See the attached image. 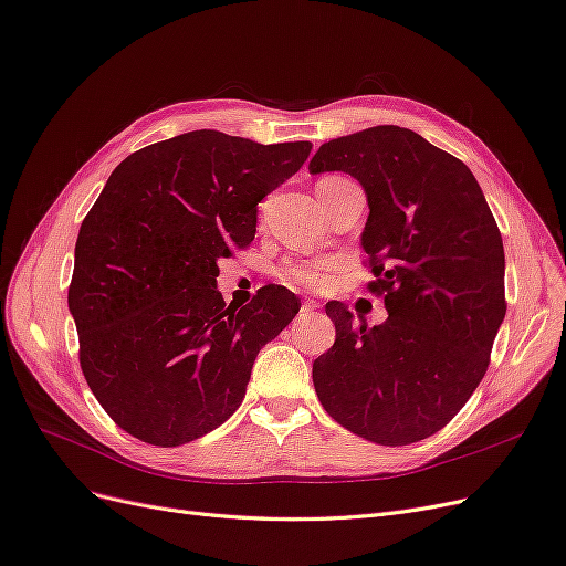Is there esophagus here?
I'll return each mask as SVG.
<instances>
[{
	"instance_id": "esophagus-1",
	"label": "esophagus",
	"mask_w": 566,
	"mask_h": 566,
	"mask_svg": "<svg viewBox=\"0 0 566 566\" xmlns=\"http://www.w3.org/2000/svg\"><path fill=\"white\" fill-rule=\"evenodd\" d=\"M316 310H318V304H316L314 300H306V302L302 304L300 312H302V316H310V314H314Z\"/></svg>"
}]
</instances>
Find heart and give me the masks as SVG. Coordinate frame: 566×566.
<instances>
[{"label":"heart","mask_w":566,"mask_h":566,"mask_svg":"<svg viewBox=\"0 0 566 566\" xmlns=\"http://www.w3.org/2000/svg\"><path fill=\"white\" fill-rule=\"evenodd\" d=\"M337 266L339 264L328 256H287L279 266V279L290 285L312 290V293H321V290L331 287Z\"/></svg>","instance_id":"heart-1"}]
</instances>
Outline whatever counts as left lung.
<instances>
[{"label":"left lung","instance_id":"left-lung-1","mask_svg":"<svg viewBox=\"0 0 566 566\" xmlns=\"http://www.w3.org/2000/svg\"><path fill=\"white\" fill-rule=\"evenodd\" d=\"M335 169L366 188L368 290L389 316L368 328L325 304L335 345L314 361V387L345 430L408 447L447 427L484 378L507 310L503 238L468 165L406 127L323 144L310 172Z\"/></svg>","mask_w":566,"mask_h":566}]
</instances>
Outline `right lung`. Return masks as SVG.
Here are the masks:
<instances>
[{
  "label": "right lung",
  "instance_id": "add662e5",
  "mask_svg": "<svg viewBox=\"0 0 566 566\" xmlns=\"http://www.w3.org/2000/svg\"><path fill=\"white\" fill-rule=\"evenodd\" d=\"M310 153V142L198 129L113 169L80 227L67 306L84 380L127 434L181 447L241 406L256 354L300 297L264 285L233 310L214 287L217 262L252 243L256 205Z\"/></svg>",
  "mask_w": 566,
  "mask_h": 566
}]
</instances>
